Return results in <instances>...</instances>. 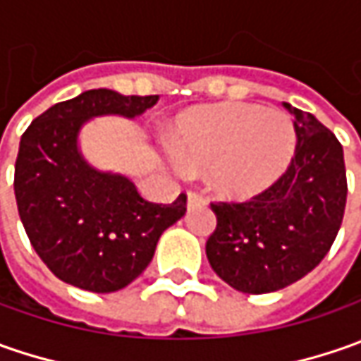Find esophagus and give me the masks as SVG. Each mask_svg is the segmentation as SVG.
I'll use <instances>...</instances> for the list:
<instances>
[{
  "instance_id": "34e87169",
  "label": "esophagus",
  "mask_w": 361,
  "mask_h": 361,
  "mask_svg": "<svg viewBox=\"0 0 361 361\" xmlns=\"http://www.w3.org/2000/svg\"><path fill=\"white\" fill-rule=\"evenodd\" d=\"M187 204L188 207H199V204H204V199H202L201 195H197V192H188Z\"/></svg>"
}]
</instances>
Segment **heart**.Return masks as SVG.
<instances>
[{
	"label": "heart",
	"instance_id": "obj_1",
	"mask_svg": "<svg viewBox=\"0 0 361 361\" xmlns=\"http://www.w3.org/2000/svg\"><path fill=\"white\" fill-rule=\"evenodd\" d=\"M298 132L281 110L257 104H216L178 122L173 138L174 166L209 169L216 192L247 199L279 180L295 154Z\"/></svg>",
	"mask_w": 361,
	"mask_h": 361
}]
</instances>
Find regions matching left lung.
I'll use <instances>...</instances> for the list:
<instances>
[{"label": "left lung", "mask_w": 361, "mask_h": 361, "mask_svg": "<svg viewBox=\"0 0 361 361\" xmlns=\"http://www.w3.org/2000/svg\"><path fill=\"white\" fill-rule=\"evenodd\" d=\"M298 132L287 173L247 202H213L216 229L207 259L243 293H271L315 269L336 241L345 211L343 148L310 112L283 102Z\"/></svg>", "instance_id": "8db88e82"}]
</instances>
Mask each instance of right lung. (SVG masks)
<instances>
[{"label":"right lung","mask_w":361,"mask_h":361,"mask_svg":"<svg viewBox=\"0 0 361 361\" xmlns=\"http://www.w3.org/2000/svg\"><path fill=\"white\" fill-rule=\"evenodd\" d=\"M157 102L159 96L86 90L23 132L13 180L18 211L35 253L63 283L94 293L126 287L152 261L160 235L187 213L185 195L173 204L145 201L130 176L96 169L80 148L90 120H134Z\"/></svg>","instance_id":"right-lung-1"}]
</instances>
